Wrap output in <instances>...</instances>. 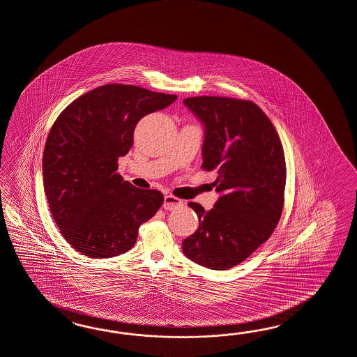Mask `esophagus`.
Segmentation results:
<instances>
[{
    "label": "esophagus",
    "mask_w": 357,
    "mask_h": 357,
    "mask_svg": "<svg viewBox=\"0 0 357 357\" xmlns=\"http://www.w3.org/2000/svg\"><path fill=\"white\" fill-rule=\"evenodd\" d=\"M183 201L181 199H178V197H175L173 195H170V193H167L165 195V200H164V208L166 210H174L176 208H179V206H182Z\"/></svg>",
    "instance_id": "1"
}]
</instances>
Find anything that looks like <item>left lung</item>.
<instances>
[{"mask_svg": "<svg viewBox=\"0 0 357 357\" xmlns=\"http://www.w3.org/2000/svg\"><path fill=\"white\" fill-rule=\"evenodd\" d=\"M205 126L204 170L222 196L205 211L200 226L184 238V255L210 270L232 268L273 234L284 209L287 164L281 140L268 116L252 100L193 96L183 100Z\"/></svg>", "mask_w": 357, "mask_h": 357, "instance_id": "8db88e82", "label": "left lung"}]
</instances>
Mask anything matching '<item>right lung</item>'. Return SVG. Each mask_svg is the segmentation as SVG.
I'll return each instance as SVG.
<instances>
[{
  "mask_svg": "<svg viewBox=\"0 0 357 357\" xmlns=\"http://www.w3.org/2000/svg\"><path fill=\"white\" fill-rule=\"evenodd\" d=\"M176 96L109 84L67 105L54 122L43 158L52 218L73 249L90 258L130 250L139 227L164 204L157 190H140L116 173L132 147L137 123Z\"/></svg>",
  "mask_w": 357,
  "mask_h": 357,
  "instance_id": "1",
  "label": "right lung"
}]
</instances>
